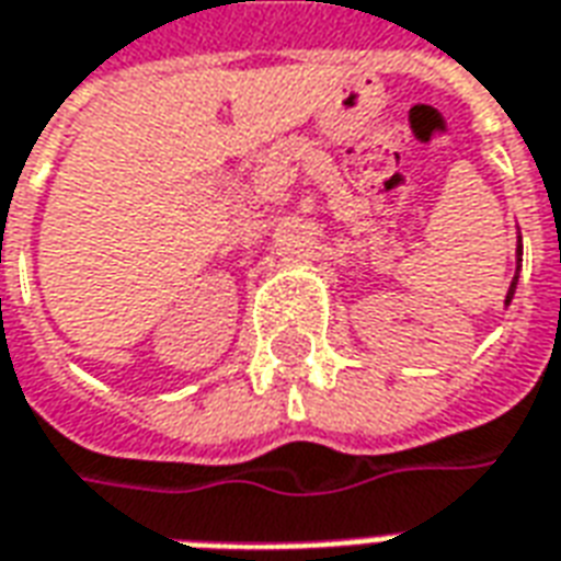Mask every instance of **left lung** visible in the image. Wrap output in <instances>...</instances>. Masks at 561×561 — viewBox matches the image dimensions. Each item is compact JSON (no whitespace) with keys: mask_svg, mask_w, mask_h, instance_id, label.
<instances>
[{"mask_svg":"<svg viewBox=\"0 0 561 561\" xmlns=\"http://www.w3.org/2000/svg\"><path fill=\"white\" fill-rule=\"evenodd\" d=\"M514 288H517V276H514V282H511V291H507V304H511V297H514Z\"/></svg>","mask_w":561,"mask_h":561,"instance_id":"obj_1","label":"left lung"}]
</instances>
